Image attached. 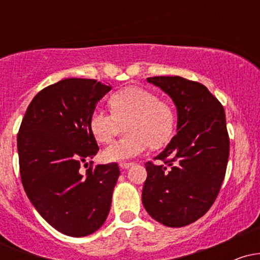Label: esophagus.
<instances>
[{
	"instance_id": "obj_1",
	"label": "esophagus",
	"mask_w": 260,
	"mask_h": 260,
	"mask_svg": "<svg viewBox=\"0 0 260 260\" xmlns=\"http://www.w3.org/2000/svg\"><path fill=\"white\" fill-rule=\"evenodd\" d=\"M132 165H133V162H128V161H122V162H120V168L123 170L131 168Z\"/></svg>"
}]
</instances>
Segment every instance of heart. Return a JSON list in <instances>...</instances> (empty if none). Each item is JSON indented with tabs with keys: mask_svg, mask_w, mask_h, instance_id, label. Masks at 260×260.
Masks as SVG:
<instances>
[{
	"mask_svg": "<svg viewBox=\"0 0 260 260\" xmlns=\"http://www.w3.org/2000/svg\"><path fill=\"white\" fill-rule=\"evenodd\" d=\"M111 112L95 107L89 116V131L101 144L112 140L120 123H126L128 137L103 151L107 162H122L138 156L149 147H159L171 136L175 123L172 107L154 92L138 86L116 91L110 98Z\"/></svg>",
	"mask_w": 260,
	"mask_h": 260,
	"instance_id": "heart-1",
	"label": "heart"
}]
</instances>
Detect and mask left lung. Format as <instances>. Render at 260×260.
Listing matches in <instances>:
<instances>
[{
	"label": "left lung",
	"instance_id": "8db88e82",
	"mask_svg": "<svg viewBox=\"0 0 260 260\" xmlns=\"http://www.w3.org/2000/svg\"><path fill=\"white\" fill-rule=\"evenodd\" d=\"M171 98L177 109V134L145 164L142 202L153 219L169 228L197 221L219 194L229 161L225 110L201 83L182 77L147 79Z\"/></svg>",
	"mask_w": 260,
	"mask_h": 260
}]
</instances>
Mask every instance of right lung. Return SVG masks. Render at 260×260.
<instances>
[{"instance_id": "right-lung-1", "label": "right lung", "mask_w": 260, "mask_h": 260, "mask_svg": "<svg viewBox=\"0 0 260 260\" xmlns=\"http://www.w3.org/2000/svg\"><path fill=\"white\" fill-rule=\"evenodd\" d=\"M110 90L111 85L95 79L59 80L35 95L18 132L20 178L29 201L53 229L72 237L103 226L120 176L116 162L89 168L85 176L79 170L99 150L89 116Z\"/></svg>"}]
</instances>
